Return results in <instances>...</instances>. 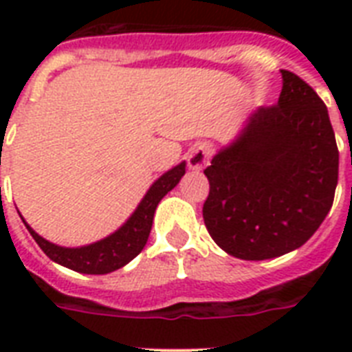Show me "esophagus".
<instances>
[{"mask_svg":"<svg viewBox=\"0 0 352 352\" xmlns=\"http://www.w3.org/2000/svg\"><path fill=\"white\" fill-rule=\"evenodd\" d=\"M188 168L193 171H201L210 162V146L206 142H197L188 151Z\"/></svg>","mask_w":352,"mask_h":352,"instance_id":"1","label":"esophagus"}]
</instances>
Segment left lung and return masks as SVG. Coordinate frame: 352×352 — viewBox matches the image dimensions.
<instances>
[{
    "mask_svg": "<svg viewBox=\"0 0 352 352\" xmlns=\"http://www.w3.org/2000/svg\"><path fill=\"white\" fill-rule=\"evenodd\" d=\"M278 106L259 107L204 170V225L219 248L263 261L300 248L320 228L338 184L329 111L311 85L281 71Z\"/></svg>",
    "mask_w": 352,
    "mask_h": 352,
    "instance_id": "left-lung-1",
    "label": "left lung"
}]
</instances>
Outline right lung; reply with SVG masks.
<instances>
[{"label":"right lung","instance_id":"obj_1","mask_svg":"<svg viewBox=\"0 0 352 352\" xmlns=\"http://www.w3.org/2000/svg\"><path fill=\"white\" fill-rule=\"evenodd\" d=\"M186 173V162L182 160L181 164L173 166L171 170L157 179L149 186L142 201L138 203L124 225L109 234L100 241H95L91 245L84 246H60L51 241L43 239L40 234H36L27 223V230L34 237V241L40 245V248L45 252V256L52 259L58 265L65 268H71L80 274H109L135 259L142 252V248L148 243L151 225H153L155 210L159 206L166 193L171 192L179 184L182 175ZM23 219V217H21Z\"/></svg>","mask_w":352,"mask_h":352}]
</instances>
